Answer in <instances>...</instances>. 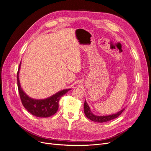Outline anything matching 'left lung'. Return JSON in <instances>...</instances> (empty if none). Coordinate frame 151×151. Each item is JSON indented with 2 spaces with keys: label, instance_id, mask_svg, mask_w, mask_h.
Masks as SVG:
<instances>
[{
  "label": "left lung",
  "instance_id": "1",
  "mask_svg": "<svg viewBox=\"0 0 151 151\" xmlns=\"http://www.w3.org/2000/svg\"><path fill=\"white\" fill-rule=\"evenodd\" d=\"M124 110H125V109H123L122 110L119 111V112H118L116 113L108 115V116H97V115L94 114L91 112V111L90 109V107L88 106L86 101H85V103H84V112H85V116L89 119H90L93 121H94V122H107V121H111L113 119L116 118L119 116V115L123 112V111Z\"/></svg>",
  "mask_w": 151,
  "mask_h": 151
}]
</instances>
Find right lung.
<instances>
[{
    "instance_id": "obj_1",
    "label": "right lung",
    "mask_w": 151,
    "mask_h": 151,
    "mask_svg": "<svg viewBox=\"0 0 151 151\" xmlns=\"http://www.w3.org/2000/svg\"><path fill=\"white\" fill-rule=\"evenodd\" d=\"M20 66L21 63L19 66L18 72L17 73V87L22 104L25 109L33 116L37 117L47 118L54 115L58 109V102L60 98L70 89H66L59 91L46 99H33L27 96L21 87L19 79Z\"/></svg>"
}]
</instances>
